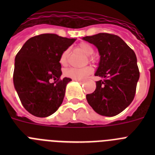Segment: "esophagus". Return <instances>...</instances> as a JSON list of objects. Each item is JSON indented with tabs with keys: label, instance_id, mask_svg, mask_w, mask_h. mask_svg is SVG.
Wrapping results in <instances>:
<instances>
[{
	"label": "esophagus",
	"instance_id": "1",
	"mask_svg": "<svg viewBox=\"0 0 155 155\" xmlns=\"http://www.w3.org/2000/svg\"><path fill=\"white\" fill-rule=\"evenodd\" d=\"M74 81L80 82V83H84V81H81V80H74Z\"/></svg>",
	"mask_w": 155,
	"mask_h": 155
}]
</instances>
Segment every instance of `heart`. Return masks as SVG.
Instances as JSON below:
<instances>
[{"mask_svg":"<svg viewBox=\"0 0 155 155\" xmlns=\"http://www.w3.org/2000/svg\"><path fill=\"white\" fill-rule=\"evenodd\" d=\"M78 48L81 50L83 53H84L86 55L88 56V59L89 61L91 62H94L95 61V59L92 57L91 55L94 53V49L92 46L85 42H82L79 44ZM69 50H65L62 53L60 57V64L62 66H65L66 64H68V56H69ZM93 72V69L87 66L85 68H71L68 69H66L64 72V74L68 78H72L74 80H84L87 78L88 75L91 74Z\"/></svg>","mask_w":155,"mask_h":155,"instance_id":"b5f03b06","label":"heart"}]
</instances>
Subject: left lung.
Instances as JSON below:
<instances>
[{
    "label": "left lung",
    "mask_w": 155,
    "mask_h": 155,
    "mask_svg": "<svg viewBox=\"0 0 155 155\" xmlns=\"http://www.w3.org/2000/svg\"><path fill=\"white\" fill-rule=\"evenodd\" d=\"M83 39L98 48L100 55L95 76L96 88L86 98L97 113L105 116L118 115L134 100L140 78L134 50L118 35L98 33Z\"/></svg>",
    "instance_id": "left-lung-1"
}]
</instances>
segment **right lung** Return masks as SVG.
<instances>
[{
	"instance_id": "add662e5",
	"label": "right lung",
	"mask_w": 155,
	"mask_h": 155,
	"mask_svg": "<svg viewBox=\"0 0 155 155\" xmlns=\"http://www.w3.org/2000/svg\"><path fill=\"white\" fill-rule=\"evenodd\" d=\"M75 39L56 34L30 38L17 53L13 81L24 108L37 117H47L62 104L69 78L62 74L60 57Z\"/></svg>"
}]
</instances>
